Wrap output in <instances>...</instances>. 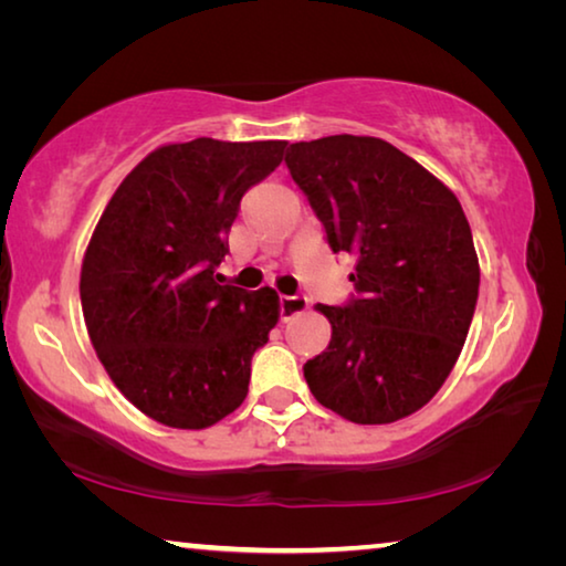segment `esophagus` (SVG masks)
Masks as SVG:
<instances>
[{
  "label": "esophagus",
  "instance_id": "obj_1",
  "mask_svg": "<svg viewBox=\"0 0 566 566\" xmlns=\"http://www.w3.org/2000/svg\"><path fill=\"white\" fill-rule=\"evenodd\" d=\"M306 310H310V300H306V296H302V294L280 296V314H282L284 322L296 317V314H302Z\"/></svg>",
  "mask_w": 566,
  "mask_h": 566
}]
</instances>
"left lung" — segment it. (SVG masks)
Listing matches in <instances>:
<instances>
[{"mask_svg":"<svg viewBox=\"0 0 566 566\" xmlns=\"http://www.w3.org/2000/svg\"><path fill=\"white\" fill-rule=\"evenodd\" d=\"M286 167L354 256L352 300L319 304L329 347L304 364L314 399L354 424L415 415L444 385L479 294L472 229L454 191L377 137L296 142Z\"/></svg>","mask_w":566,"mask_h":566,"instance_id":"left-lung-1","label":"left lung"}]
</instances>
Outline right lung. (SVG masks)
Returning <instances> with one entry per match:
<instances>
[{
    "instance_id": "add662e5",
    "label": "right lung",
    "mask_w": 566,
    "mask_h": 566,
    "mask_svg": "<svg viewBox=\"0 0 566 566\" xmlns=\"http://www.w3.org/2000/svg\"><path fill=\"white\" fill-rule=\"evenodd\" d=\"M286 142L165 145L114 191L82 262L90 339L114 385L159 424L205 429L242 405L254 352L280 319L270 286L219 284L244 191Z\"/></svg>"
}]
</instances>
